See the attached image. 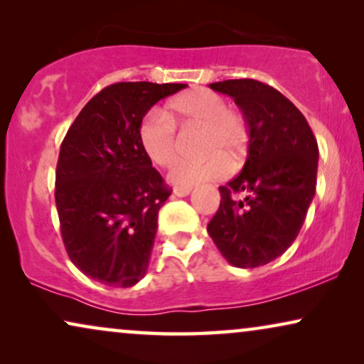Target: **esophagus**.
<instances>
[{
    "label": "esophagus",
    "instance_id": "esophagus-1",
    "mask_svg": "<svg viewBox=\"0 0 364 364\" xmlns=\"http://www.w3.org/2000/svg\"><path fill=\"white\" fill-rule=\"evenodd\" d=\"M192 192V187H176L173 188V196L177 197H187Z\"/></svg>",
    "mask_w": 364,
    "mask_h": 364
}]
</instances>
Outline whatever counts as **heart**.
Segmentation results:
<instances>
[{
  "instance_id": "heart-1",
  "label": "heart",
  "mask_w": 364,
  "mask_h": 364,
  "mask_svg": "<svg viewBox=\"0 0 364 364\" xmlns=\"http://www.w3.org/2000/svg\"><path fill=\"white\" fill-rule=\"evenodd\" d=\"M168 106L183 126L203 127L198 152L208 156L202 161L177 164L168 176L173 186L191 187L220 177L225 172V162L230 171L240 166L248 142L247 121L237 109L227 107V101L220 94L197 87L172 99ZM139 141L156 166L172 167L176 164L177 124L167 111L152 109L146 114L139 127Z\"/></svg>"
}]
</instances>
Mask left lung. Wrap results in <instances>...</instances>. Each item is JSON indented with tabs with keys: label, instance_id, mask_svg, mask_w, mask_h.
I'll return each instance as SVG.
<instances>
[{
	"label": "left lung",
	"instance_id": "left-lung-1",
	"mask_svg": "<svg viewBox=\"0 0 364 364\" xmlns=\"http://www.w3.org/2000/svg\"><path fill=\"white\" fill-rule=\"evenodd\" d=\"M210 87L242 111L248 152L242 172L218 187L220 207L207 232L230 265H267L295 242L315 197L316 139L295 104L265 82L228 79Z\"/></svg>",
	"mask_w": 364,
	"mask_h": 364
}]
</instances>
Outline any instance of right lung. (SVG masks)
I'll return each instance as SVG.
<instances>
[{
	"mask_svg": "<svg viewBox=\"0 0 364 364\" xmlns=\"http://www.w3.org/2000/svg\"><path fill=\"white\" fill-rule=\"evenodd\" d=\"M186 86L111 84L64 137L54 191L61 235L71 262L92 280L127 288L147 273L171 188L144 152L139 127L154 104Z\"/></svg>",
	"mask_w": 364,
	"mask_h": 364,
	"instance_id": "1",
	"label": "right lung"
}]
</instances>
